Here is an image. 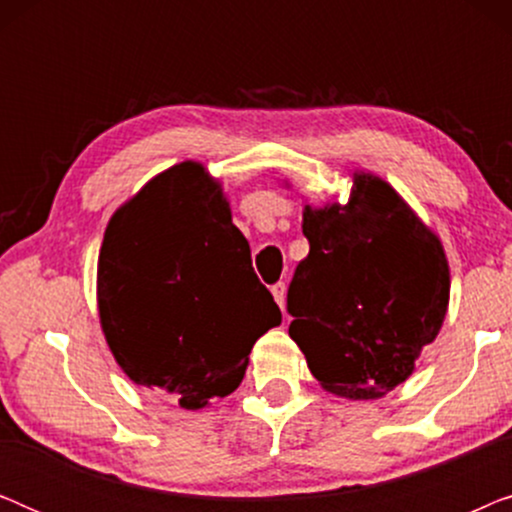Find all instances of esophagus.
I'll return each mask as SVG.
<instances>
[{
	"instance_id": "34e87169",
	"label": "esophagus",
	"mask_w": 512,
	"mask_h": 512,
	"mask_svg": "<svg viewBox=\"0 0 512 512\" xmlns=\"http://www.w3.org/2000/svg\"><path fill=\"white\" fill-rule=\"evenodd\" d=\"M272 296H275V300H277V305L282 307L284 310V303H286V284L284 282H277V284H272Z\"/></svg>"
}]
</instances>
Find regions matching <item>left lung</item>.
<instances>
[{"label":"left lung","mask_w":512,"mask_h":512,"mask_svg":"<svg viewBox=\"0 0 512 512\" xmlns=\"http://www.w3.org/2000/svg\"><path fill=\"white\" fill-rule=\"evenodd\" d=\"M310 254L291 279L289 335L331 394L368 401L408 380L450 303L443 244L387 181L354 174L347 205H305Z\"/></svg>","instance_id":"left-lung-1"}]
</instances>
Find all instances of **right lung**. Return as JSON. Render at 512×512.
<instances>
[{
    "mask_svg": "<svg viewBox=\"0 0 512 512\" xmlns=\"http://www.w3.org/2000/svg\"><path fill=\"white\" fill-rule=\"evenodd\" d=\"M97 307L123 373L186 410L233 394L254 342L282 324L221 184L193 160L160 172L111 216Z\"/></svg>",
    "mask_w": 512,
    "mask_h": 512,
    "instance_id": "obj_1",
    "label": "right lung"
}]
</instances>
